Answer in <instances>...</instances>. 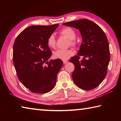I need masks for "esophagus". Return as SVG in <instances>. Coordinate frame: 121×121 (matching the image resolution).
<instances>
[{
	"label": "esophagus",
	"mask_w": 121,
	"mask_h": 121,
	"mask_svg": "<svg viewBox=\"0 0 121 121\" xmlns=\"http://www.w3.org/2000/svg\"><path fill=\"white\" fill-rule=\"evenodd\" d=\"M68 62V61H67V60H64V61H63V64H66V63Z\"/></svg>",
	"instance_id": "1"
}]
</instances>
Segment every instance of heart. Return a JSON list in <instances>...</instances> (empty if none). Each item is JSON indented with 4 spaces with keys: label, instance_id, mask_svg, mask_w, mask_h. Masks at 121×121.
I'll use <instances>...</instances> for the list:
<instances>
[{
    "label": "heart",
    "instance_id": "1",
    "mask_svg": "<svg viewBox=\"0 0 121 121\" xmlns=\"http://www.w3.org/2000/svg\"><path fill=\"white\" fill-rule=\"evenodd\" d=\"M60 33L64 36L69 40V43L72 46H75L76 45V42L75 40L76 38V32L75 30L70 27H65L61 30ZM47 44L50 48H54L56 46V38L53 34H51L47 40ZM73 55V52L72 50H58L53 52V57L55 59H60L62 60H66L70 58Z\"/></svg>",
    "mask_w": 121,
    "mask_h": 121
}]
</instances>
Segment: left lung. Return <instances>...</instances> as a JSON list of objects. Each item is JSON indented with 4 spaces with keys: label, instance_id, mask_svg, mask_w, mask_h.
<instances>
[{
    "label": "left lung",
    "instance_id": "1",
    "mask_svg": "<svg viewBox=\"0 0 121 121\" xmlns=\"http://www.w3.org/2000/svg\"><path fill=\"white\" fill-rule=\"evenodd\" d=\"M62 24L78 29L82 37L77 56L70 60L75 65L72 73L73 81L83 90L95 89L107 75L110 61L107 37L99 26L87 19L77 20ZM81 56L83 59L80 61L79 59Z\"/></svg>",
    "mask_w": 121,
    "mask_h": 121
}]
</instances>
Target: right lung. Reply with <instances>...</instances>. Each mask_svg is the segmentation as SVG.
<instances>
[{
    "instance_id": "add662e5",
    "label": "right lung",
    "mask_w": 121,
    "mask_h": 121,
    "mask_svg": "<svg viewBox=\"0 0 121 121\" xmlns=\"http://www.w3.org/2000/svg\"><path fill=\"white\" fill-rule=\"evenodd\" d=\"M58 26L59 24L29 26L14 42L13 60L17 77L32 92L48 93L56 85L63 62L58 59L48 62L52 52L47 40ZM45 63L48 65H45Z\"/></svg>"
}]
</instances>
